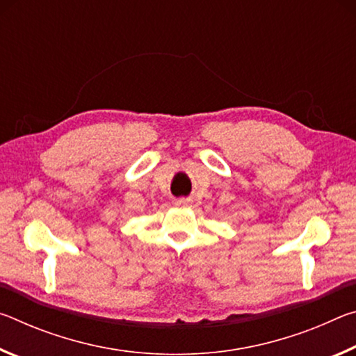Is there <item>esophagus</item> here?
I'll return each mask as SVG.
<instances>
[{
  "label": "esophagus",
  "mask_w": 356,
  "mask_h": 356,
  "mask_svg": "<svg viewBox=\"0 0 356 356\" xmlns=\"http://www.w3.org/2000/svg\"><path fill=\"white\" fill-rule=\"evenodd\" d=\"M188 204H190L188 197H179V200H176V206H188Z\"/></svg>",
  "instance_id": "esophagus-1"
}]
</instances>
